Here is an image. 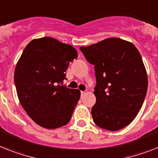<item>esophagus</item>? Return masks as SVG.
Instances as JSON below:
<instances>
[{
    "label": "esophagus",
    "instance_id": "34e87169",
    "mask_svg": "<svg viewBox=\"0 0 158 158\" xmlns=\"http://www.w3.org/2000/svg\"><path fill=\"white\" fill-rule=\"evenodd\" d=\"M85 94H87V91H81V96L85 95Z\"/></svg>",
    "mask_w": 158,
    "mask_h": 158
}]
</instances>
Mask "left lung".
<instances>
[{"mask_svg":"<svg viewBox=\"0 0 158 158\" xmlns=\"http://www.w3.org/2000/svg\"><path fill=\"white\" fill-rule=\"evenodd\" d=\"M80 50L94 65V122L108 131L123 128L140 111L148 89L146 69L139 51L118 38L106 39Z\"/></svg>","mask_w":158,"mask_h":158,"instance_id":"8db88e82","label":"left lung"}]
</instances>
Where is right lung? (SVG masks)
Segmentation results:
<instances>
[{"mask_svg":"<svg viewBox=\"0 0 158 158\" xmlns=\"http://www.w3.org/2000/svg\"><path fill=\"white\" fill-rule=\"evenodd\" d=\"M76 58L73 47L44 37L30 42L17 63L18 99L32 120L44 128L67 124L80 99V90L62 85L69 63Z\"/></svg>","mask_w":158,"mask_h":158,"instance_id":"right-lung-1","label":"right lung"}]
</instances>
